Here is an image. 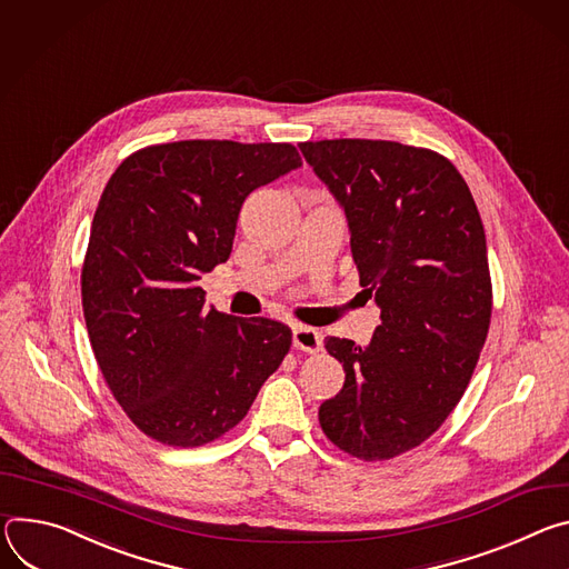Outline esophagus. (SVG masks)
<instances>
[{
  "label": "esophagus",
  "mask_w": 569,
  "mask_h": 569,
  "mask_svg": "<svg viewBox=\"0 0 569 569\" xmlns=\"http://www.w3.org/2000/svg\"><path fill=\"white\" fill-rule=\"evenodd\" d=\"M293 348L309 352V355H317L323 348V339H321L319 330L298 326V328H293Z\"/></svg>",
  "instance_id": "esophagus-1"
}]
</instances>
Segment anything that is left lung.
<instances>
[{"label": "left lung", "instance_id": "8db88e82", "mask_svg": "<svg viewBox=\"0 0 569 569\" xmlns=\"http://www.w3.org/2000/svg\"><path fill=\"white\" fill-rule=\"evenodd\" d=\"M300 151L343 206L359 284L382 307L366 348L326 337L346 382L319 422L346 455L387 461L425 443L470 385L492 311L483 223L463 176L431 149L321 140Z\"/></svg>", "mask_w": 569, "mask_h": 569}]
</instances>
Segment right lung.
I'll return each instance as SVG.
<instances>
[{"instance_id": "add662e5", "label": "right lung", "mask_w": 569, "mask_h": 569, "mask_svg": "<svg viewBox=\"0 0 569 569\" xmlns=\"http://www.w3.org/2000/svg\"><path fill=\"white\" fill-rule=\"evenodd\" d=\"M302 160L289 142L151 144L110 176L81 269L83 317L103 380L131 422L171 448L230 431L291 348L271 319L206 307L246 197Z\"/></svg>"}]
</instances>
